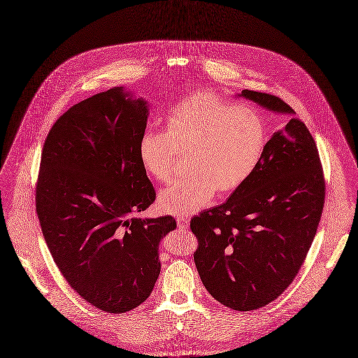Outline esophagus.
Here are the masks:
<instances>
[{
    "label": "esophagus",
    "mask_w": 358,
    "mask_h": 358,
    "mask_svg": "<svg viewBox=\"0 0 358 358\" xmlns=\"http://www.w3.org/2000/svg\"><path fill=\"white\" fill-rule=\"evenodd\" d=\"M177 226H178L180 229H188V227H189V220H187V218H184V217H178V218H177Z\"/></svg>",
    "instance_id": "esophagus-1"
}]
</instances>
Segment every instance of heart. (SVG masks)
I'll list each match as a JSON object with an SVG mask.
<instances>
[{"label":"heart","mask_w":358,"mask_h":358,"mask_svg":"<svg viewBox=\"0 0 358 358\" xmlns=\"http://www.w3.org/2000/svg\"><path fill=\"white\" fill-rule=\"evenodd\" d=\"M266 144L264 121L253 108L197 92L170 111L165 134L143 135L138 158L154 180L166 184L187 157L189 176L158 199L162 211L182 217L208 206L217 189L229 193L240 188L257 169Z\"/></svg>","instance_id":"1"}]
</instances>
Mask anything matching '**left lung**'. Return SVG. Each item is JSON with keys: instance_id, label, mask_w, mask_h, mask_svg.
<instances>
[{"instance_id": "1", "label": "left lung", "mask_w": 358, "mask_h": 358, "mask_svg": "<svg viewBox=\"0 0 358 358\" xmlns=\"http://www.w3.org/2000/svg\"><path fill=\"white\" fill-rule=\"evenodd\" d=\"M237 96L286 115L253 174L222 206L191 220L194 264L207 292L234 310L278 299L293 282L315 238L324 178L315 140L280 98L243 90Z\"/></svg>"}]
</instances>
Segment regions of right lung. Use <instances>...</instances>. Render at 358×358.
<instances>
[{"instance_id":"add662e5","label":"right lung","mask_w":358,"mask_h":358,"mask_svg":"<svg viewBox=\"0 0 358 358\" xmlns=\"http://www.w3.org/2000/svg\"><path fill=\"white\" fill-rule=\"evenodd\" d=\"M148 103L113 87L76 103L43 144L36 214L57 267L87 303L124 313L144 303L161 273L173 217L138 218L155 191L138 158Z\"/></svg>"}]
</instances>
